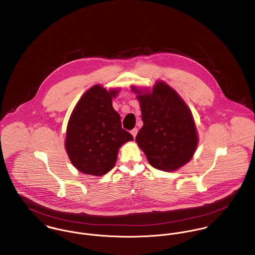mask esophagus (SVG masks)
<instances>
[{"instance_id": "obj_1", "label": "esophagus", "mask_w": 255, "mask_h": 255, "mask_svg": "<svg viewBox=\"0 0 255 255\" xmlns=\"http://www.w3.org/2000/svg\"><path fill=\"white\" fill-rule=\"evenodd\" d=\"M137 131H138V129H137L136 128H134L133 129H131V130H130V133L132 134V136H133V137H135V136H136V134H137Z\"/></svg>"}]
</instances>
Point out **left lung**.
I'll return each instance as SVG.
<instances>
[{"label":"left lung","mask_w":255,"mask_h":255,"mask_svg":"<svg viewBox=\"0 0 255 255\" xmlns=\"http://www.w3.org/2000/svg\"><path fill=\"white\" fill-rule=\"evenodd\" d=\"M134 92H139L132 88ZM143 127L135 140L149 164L162 171H175L187 163L198 138L188 107L168 84L159 81L152 93L137 96Z\"/></svg>","instance_id":"obj_1"}]
</instances>
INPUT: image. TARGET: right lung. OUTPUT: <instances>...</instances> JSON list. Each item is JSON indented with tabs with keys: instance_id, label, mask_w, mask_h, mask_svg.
<instances>
[{
	"instance_id": "add662e5",
	"label": "right lung",
	"mask_w": 255,
	"mask_h": 255,
	"mask_svg": "<svg viewBox=\"0 0 255 255\" xmlns=\"http://www.w3.org/2000/svg\"><path fill=\"white\" fill-rule=\"evenodd\" d=\"M117 90L95 85L86 91L69 121L66 149L73 166L83 174L102 176L116 164L119 148L133 140L122 128L120 115L112 106Z\"/></svg>"
}]
</instances>
